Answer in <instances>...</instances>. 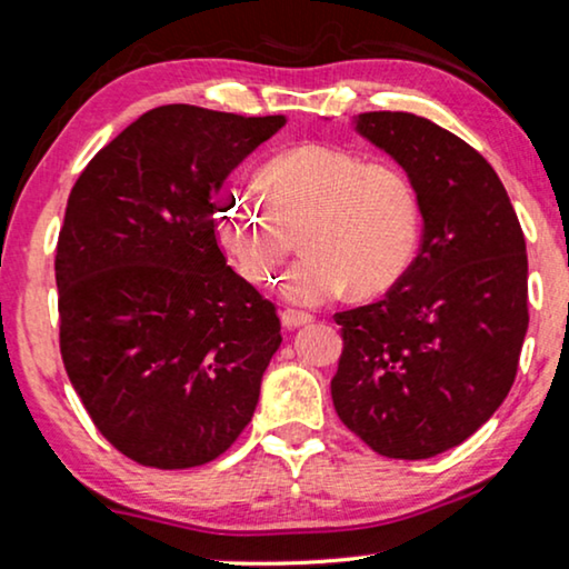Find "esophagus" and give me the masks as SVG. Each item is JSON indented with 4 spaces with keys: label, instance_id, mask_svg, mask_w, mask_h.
Returning <instances> with one entry per match:
<instances>
[{
    "label": "esophagus",
    "instance_id": "obj_1",
    "mask_svg": "<svg viewBox=\"0 0 569 569\" xmlns=\"http://www.w3.org/2000/svg\"><path fill=\"white\" fill-rule=\"evenodd\" d=\"M281 321H283L286 329H298V326L311 323L313 321V313L298 311V308H286V311L281 313Z\"/></svg>",
    "mask_w": 569,
    "mask_h": 569
}]
</instances>
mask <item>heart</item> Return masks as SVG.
<instances>
[{"instance_id":"obj_1","label":"heart","mask_w":569,"mask_h":569,"mask_svg":"<svg viewBox=\"0 0 569 569\" xmlns=\"http://www.w3.org/2000/svg\"><path fill=\"white\" fill-rule=\"evenodd\" d=\"M258 200L230 192L218 226L240 276L271 283L301 236L306 256L288 271L283 293L323 303L346 283L356 296L383 293L407 273L421 236V203L411 178L361 152L303 142L258 172Z\"/></svg>"}]
</instances>
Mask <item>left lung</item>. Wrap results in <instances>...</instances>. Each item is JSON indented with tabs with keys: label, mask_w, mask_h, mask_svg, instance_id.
I'll list each match as a JSON object with an SVG mask.
<instances>
[{
	"label": "left lung",
	"mask_w": 569,
	"mask_h": 569,
	"mask_svg": "<svg viewBox=\"0 0 569 569\" xmlns=\"http://www.w3.org/2000/svg\"><path fill=\"white\" fill-rule=\"evenodd\" d=\"M356 130L407 170L423 233L381 301L333 316V407L377 455L429 459L512 389L529 323L525 233L495 168L455 132L411 112H363Z\"/></svg>",
	"instance_id": "1"
}]
</instances>
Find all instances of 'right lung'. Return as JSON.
I'll use <instances>...</instances> for the list:
<instances>
[{"label": "right lung", "mask_w": 569, "mask_h": 569, "mask_svg": "<svg viewBox=\"0 0 569 569\" xmlns=\"http://www.w3.org/2000/svg\"><path fill=\"white\" fill-rule=\"evenodd\" d=\"M283 124L162 104L108 142L67 200L62 361L100 435L142 467L208 465L253 417L281 321L226 263L216 196Z\"/></svg>", "instance_id": "1"}]
</instances>
